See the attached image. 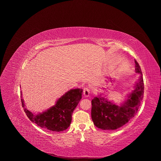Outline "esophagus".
Instances as JSON below:
<instances>
[{"mask_svg":"<svg viewBox=\"0 0 161 161\" xmlns=\"http://www.w3.org/2000/svg\"><path fill=\"white\" fill-rule=\"evenodd\" d=\"M90 94V90L89 88L86 87L83 89V96L85 97H88Z\"/></svg>","mask_w":161,"mask_h":161,"instance_id":"1","label":"esophagus"}]
</instances>
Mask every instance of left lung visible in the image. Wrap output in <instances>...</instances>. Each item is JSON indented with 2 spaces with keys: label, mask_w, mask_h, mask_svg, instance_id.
Wrapping results in <instances>:
<instances>
[{
  "label": "left lung",
  "mask_w": 161,
  "mask_h": 161,
  "mask_svg": "<svg viewBox=\"0 0 161 161\" xmlns=\"http://www.w3.org/2000/svg\"><path fill=\"white\" fill-rule=\"evenodd\" d=\"M136 73L140 77L129 95L128 99L120 106L109 101L101 96L92 100L91 117L94 125L103 130H115L126 124L136 114L143 98L144 83L140 66L134 60Z\"/></svg>",
  "instance_id": "left-lung-1"
}]
</instances>
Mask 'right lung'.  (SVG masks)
I'll return each mask as SVG.
<instances>
[{
	"mask_svg": "<svg viewBox=\"0 0 161 161\" xmlns=\"http://www.w3.org/2000/svg\"><path fill=\"white\" fill-rule=\"evenodd\" d=\"M82 92L81 88L71 89L60 97L53 106L38 114H34L27 109L24 100L21 99V101L30 120L44 129L60 132L69 127L73 112L81 99Z\"/></svg>",
	"mask_w": 161,
	"mask_h": 161,
	"instance_id": "obj_1",
	"label": "right lung"
}]
</instances>
